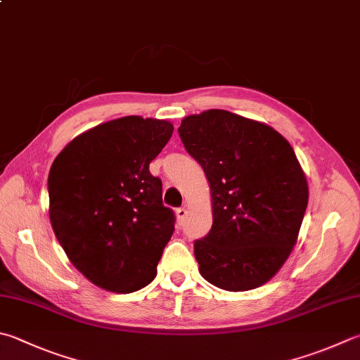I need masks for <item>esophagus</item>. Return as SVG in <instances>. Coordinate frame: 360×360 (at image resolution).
I'll return each mask as SVG.
<instances>
[{
    "instance_id": "1",
    "label": "esophagus",
    "mask_w": 360,
    "mask_h": 360,
    "mask_svg": "<svg viewBox=\"0 0 360 360\" xmlns=\"http://www.w3.org/2000/svg\"><path fill=\"white\" fill-rule=\"evenodd\" d=\"M175 216H177V221H179V224H181V222H183V219H185V216H186V210L183 208V207L177 208V210H175Z\"/></svg>"
}]
</instances>
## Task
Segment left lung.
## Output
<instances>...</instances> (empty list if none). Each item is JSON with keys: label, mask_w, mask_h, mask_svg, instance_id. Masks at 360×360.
I'll list each match as a JSON object with an SVG mask.
<instances>
[{"label": "left lung", "mask_w": 360, "mask_h": 360, "mask_svg": "<svg viewBox=\"0 0 360 360\" xmlns=\"http://www.w3.org/2000/svg\"><path fill=\"white\" fill-rule=\"evenodd\" d=\"M179 134L212 189L213 226L194 241L202 277L229 291L263 285L288 259L309 202L290 142L224 110L185 117Z\"/></svg>", "instance_id": "1"}]
</instances>
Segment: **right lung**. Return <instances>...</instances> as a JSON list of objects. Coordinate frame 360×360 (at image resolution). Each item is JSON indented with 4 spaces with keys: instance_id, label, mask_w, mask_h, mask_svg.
<instances>
[{
    "instance_id": "1",
    "label": "right lung",
    "mask_w": 360,
    "mask_h": 360,
    "mask_svg": "<svg viewBox=\"0 0 360 360\" xmlns=\"http://www.w3.org/2000/svg\"><path fill=\"white\" fill-rule=\"evenodd\" d=\"M171 122L128 116L75 138L49 175L50 221L73 266L96 285L131 293L150 283L174 233L162 183L148 171Z\"/></svg>"
}]
</instances>
